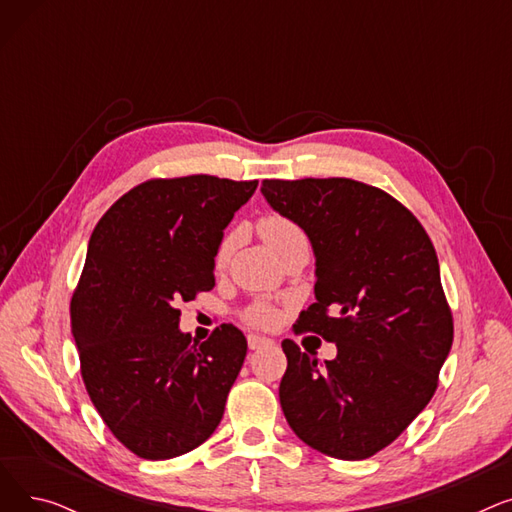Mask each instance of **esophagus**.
<instances>
[{"mask_svg":"<svg viewBox=\"0 0 512 512\" xmlns=\"http://www.w3.org/2000/svg\"><path fill=\"white\" fill-rule=\"evenodd\" d=\"M247 342H249L251 351H255V348H259V346H263V344H270L272 340L265 338V336H259V334H249V336H247Z\"/></svg>","mask_w":512,"mask_h":512,"instance_id":"esophagus-1","label":"esophagus"}]
</instances>
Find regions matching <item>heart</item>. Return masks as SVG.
<instances>
[{"mask_svg":"<svg viewBox=\"0 0 512 512\" xmlns=\"http://www.w3.org/2000/svg\"><path fill=\"white\" fill-rule=\"evenodd\" d=\"M257 230H259V236L263 238L265 245L270 247V251H274L276 257H280L297 240L305 238L303 230L292 220L284 218V215H280V213L263 215V218L257 224ZM234 245H236V232H230L222 238L218 251H215V265L224 267L228 263V259L234 251ZM242 317H245L249 324H253V326H270L272 321L276 319V313L270 305L255 303L245 313H242Z\"/></svg>","mask_w":512,"mask_h":512,"instance_id":"heart-1","label":"heart"}]
</instances>
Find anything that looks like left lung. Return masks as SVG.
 Listing matches in <instances>:
<instances>
[{"mask_svg":"<svg viewBox=\"0 0 512 512\" xmlns=\"http://www.w3.org/2000/svg\"><path fill=\"white\" fill-rule=\"evenodd\" d=\"M261 193L313 247L315 303L297 328L338 348L319 365L299 344L282 342L284 417L319 452L369 459L432 400L450 353L452 313L436 249L405 205L351 178L263 180Z\"/></svg>","mask_w":512,"mask_h":512,"instance_id":"obj_1","label":"left lung"}]
</instances>
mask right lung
I'll return each mask as SVG.
<instances>
[{
  "label": "right lung",
  "instance_id": "obj_1",
  "mask_svg": "<svg viewBox=\"0 0 512 512\" xmlns=\"http://www.w3.org/2000/svg\"><path fill=\"white\" fill-rule=\"evenodd\" d=\"M257 180H147L97 222L70 303L80 373L110 432L141 459L201 446L220 425L247 357L222 324L205 342L180 332L182 301L215 286V251Z\"/></svg>",
  "mask_w": 512,
  "mask_h": 512
}]
</instances>
